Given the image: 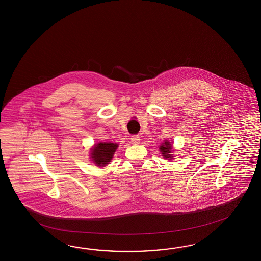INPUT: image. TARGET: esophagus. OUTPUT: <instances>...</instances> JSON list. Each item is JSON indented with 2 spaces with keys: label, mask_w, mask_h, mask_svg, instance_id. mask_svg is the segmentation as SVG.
I'll return each mask as SVG.
<instances>
[{
  "label": "esophagus",
  "mask_w": 261,
  "mask_h": 261,
  "mask_svg": "<svg viewBox=\"0 0 261 261\" xmlns=\"http://www.w3.org/2000/svg\"><path fill=\"white\" fill-rule=\"evenodd\" d=\"M130 140H132V142H133V144H139V142H140V136H139V135H133Z\"/></svg>",
  "instance_id": "obj_1"
}]
</instances>
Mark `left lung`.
Instances as JSON below:
<instances>
[{
  "label": "left lung",
  "instance_id": "1",
  "mask_svg": "<svg viewBox=\"0 0 261 261\" xmlns=\"http://www.w3.org/2000/svg\"><path fill=\"white\" fill-rule=\"evenodd\" d=\"M160 150H161V154L163 155L165 159L170 158V160H171V158H172V155H171L172 145H171L170 142H165L164 144H162V145H161Z\"/></svg>",
  "mask_w": 261,
  "mask_h": 261
}]
</instances>
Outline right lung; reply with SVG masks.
<instances>
[{"label":"right lung","mask_w":261,"mask_h":261,"mask_svg":"<svg viewBox=\"0 0 261 261\" xmlns=\"http://www.w3.org/2000/svg\"><path fill=\"white\" fill-rule=\"evenodd\" d=\"M117 148V144L114 143H99L91 151L92 161L98 166H106L108 162L111 161Z\"/></svg>","instance_id":"obj_1"}]
</instances>
